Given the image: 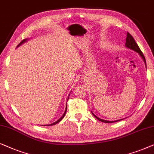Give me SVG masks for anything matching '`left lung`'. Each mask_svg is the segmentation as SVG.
Segmentation results:
<instances>
[{"label": "left lung", "instance_id": "8db88e82", "mask_svg": "<svg viewBox=\"0 0 154 154\" xmlns=\"http://www.w3.org/2000/svg\"><path fill=\"white\" fill-rule=\"evenodd\" d=\"M125 46L127 48H130V49H132V50L136 51L137 53H138L139 55H140V56L141 58H143V60H144V63H145V65H146V60H145V58H144V54H143V53L141 52V51L140 50V48H139V47L138 46V45L136 42H135V41L134 39V38H133V36L131 35L130 33L128 32L127 33V37H126V43H125ZM92 114H93V116L95 117L96 119H98L99 121H101L103 122H106V123H112V122H116L117 121H119V120H116V121H108V120H102V119L98 118L97 116H95L93 112H92Z\"/></svg>", "mask_w": 154, "mask_h": 154}]
</instances>
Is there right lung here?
Here are the masks:
<instances>
[{
	"instance_id": "obj_1",
	"label": "right lung",
	"mask_w": 154,
	"mask_h": 154,
	"mask_svg": "<svg viewBox=\"0 0 154 154\" xmlns=\"http://www.w3.org/2000/svg\"><path fill=\"white\" fill-rule=\"evenodd\" d=\"M26 40H27V39H26H26H24V40H22V42H20L19 44H18V46H20V45H21L22 44H23V43H24V42H26ZM68 98H69V97H68ZM67 100H68V98H67ZM66 111H67V106H66V108H65V110L64 113H63V116H62V117H61V118H60V119H59V120H57V121H56V122H53V123H52V124L48 125V126H51V125H56V124H57V123H58V122H60V120H62V119H63V118H64V116H65V113H66ZM44 126H45V125H44Z\"/></svg>"
}]
</instances>
